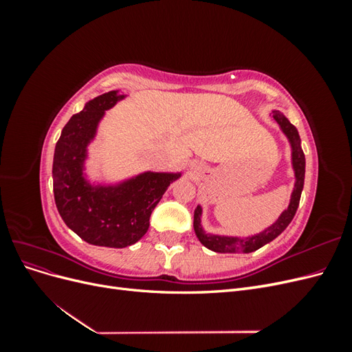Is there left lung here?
Segmentation results:
<instances>
[{
    "label": "left lung",
    "instance_id": "obj_1",
    "mask_svg": "<svg viewBox=\"0 0 352 352\" xmlns=\"http://www.w3.org/2000/svg\"><path fill=\"white\" fill-rule=\"evenodd\" d=\"M272 117L274 122L279 124L280 131L287 138L291 145V162L295 175V184L289 199V206L282 211V214L278 217L273 225L265 228L263 232L255 233L252 236L241 238V236H225V235H212V233H207L202 229L201 225V214L202 207L197 206L194 211V230L195 235L199 239V242L204 245L206 248L214 251V252H252L257 251L258 248L264 247L265 243L272 242L274 238H278L280 233L287 228V225L292 221L296 208L300 206V198L304 188V176H305V155L301 148V138L298 133L296 127L286 119L285 114L273 110Z\"/></svg>",
    "mask_w": 352,
    "mask_h": 352
}]
</instances>
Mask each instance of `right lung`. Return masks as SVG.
<instances>
[{
    "label": "right lung",
    "mask_w": 352,
    "mask_h": 352,
    "mask_svg": "<svg viewBox=\"0 0 352 352\" xmlns=\"http://www.w3.org/2000/svg\"><path fill=\"white\" fill-rule=\"evenodd\" d=\"M126 98L119 89L105 92L70 117L56 144L52 186L61 219L91 245L124 248L140 241L163 194L182 173L144 172L117 184H91L85 175L88 146L105 111Z\"/></svg>",
    "instance_id": "add662e5"
}]
</instances>
